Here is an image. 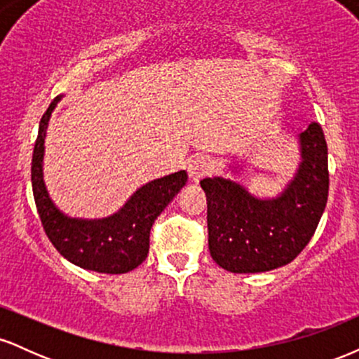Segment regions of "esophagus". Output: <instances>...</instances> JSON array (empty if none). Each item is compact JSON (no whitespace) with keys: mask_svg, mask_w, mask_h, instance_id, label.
I'll list each match as a JSON object with an SVG mask.
<instances>
[{"mask_svg":"<svg viewBox=\"0 0 359 359\" xmlns=\"http://www.w3.org/2000/svg\"><path fill=\"white\" fill-rule=\"evenodd\" d=\"M209 170H211V162H209L208 156L196 155L189 160L187 172H189V177H191L192 182H199L204 175L209 174Z\"/></svg>","mask_w":359,"mask_h":359,"instance_id":"esophagus-1","label":"esophagus"}]
</instances>
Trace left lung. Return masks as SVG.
<instances>
[{
    "label": "left lung",
    "mask_w": 359,
    "mask_h": 359,
    "mask_svg": "<svg viewBox=\"0 0 359 359\" xmlns=\"http://www.w3.org/2000/svg\"><path fill=\"white\" fill-rule=\"evenodd\" d=\"M297 140V170L271 199L224 177L201 180L208 199L209 251L221 269L233 273L275 270L290 263L314 236L327 203V143L319 123H311Z\"/></svg>",
    "instance_id": "1"
}]
</instances>
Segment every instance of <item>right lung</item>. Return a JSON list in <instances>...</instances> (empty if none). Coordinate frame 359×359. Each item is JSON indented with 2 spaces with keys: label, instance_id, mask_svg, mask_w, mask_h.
<instances>
[{
  "label": "right lung",
  "instance_id": "1",
  "mask_svg": "<svg viewBox=\"0 0 359 359\" xmlns=\"http://www.w3.org/2000/svg\"><path fill=\"white\" fill-rule=\"evenodd\" d=\"M60 100L62 96H57L40 119L32 158V187L40 221L52 245L74 265L97 273H126L145 262L151 224L187 182V172L179 170L142 185L111 216L97 219L67 216L53 204L43 180L45 137Z\"/></svg>",
  "mask_w": 359,
  "mask_h": 359
}]
</instances>
